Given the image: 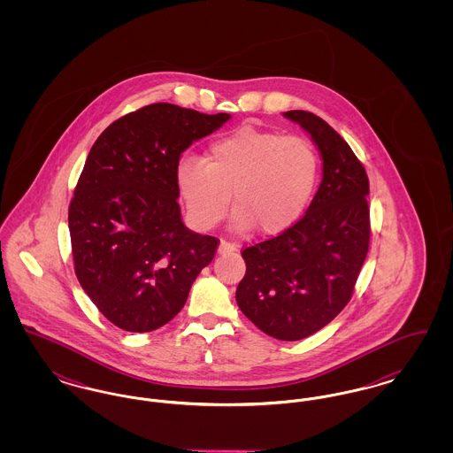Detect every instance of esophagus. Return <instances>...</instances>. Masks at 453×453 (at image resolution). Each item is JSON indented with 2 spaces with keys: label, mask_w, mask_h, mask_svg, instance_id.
I'll list each match as a JSON object with an SVG mask.
<instances>
[{
  "label": "esophagus",
  "mask_w": 453,
  "mask_h": 453,
  "mask_svg": "<svg viewBox=\"0 0 453 453\" xmlns=\"http://www.w3.org/2000/svg\"><path fill=\"white\" fill-rule=\"evenodd\" d=\"M236 250L237 244H234V242H229V241H220L217 253H219V255H227V253H233V251H236Z\"/></svg>",
  "instance_id": "obj_1"
}]
</instances>
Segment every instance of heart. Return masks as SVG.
<instances>
[{
    "mask_svg": "<svg viewBox=\"0 0 453 453\" xmlns=\"http://www.w3.org/2000/svg\"><path fill=\"white\" fill-rule=\"evenodd\" d=\"M319 180L316 148L296 135L241 127L211 142L205 159H185L176 172L190 219L214 227L236 207L234 226L261 236L290 229L305 212Z\"/></svg>",
    "mask_w": 453,
    "mask_h": 453,
    "instance_id": "1",
    "label": "heart"
}]
</instances>
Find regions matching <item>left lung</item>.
Returning a JSON list of instances; mask_svg holds the SVG:
<instances>
[{"mask_svg":"<svg viewBox=\"0 0 453 453\" xmlns=\"http://www.w3.org/2000/svg\"><path fill=\"white\" fill-rule=\"evenodd\" d=\"M323 159V180L307 212L290 229L242 251L246 275L236 301L263 333L303 340L331 323L351 299L366 258L370 209L365 168L321 117L290 110Z\"/></svg>","mask_w":453,"mask_h":453,"instance_id":"obj_1","label":"left lung"}]
</instances>
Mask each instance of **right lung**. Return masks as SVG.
Wrapping results in <instances>:
<instances>
[{
  "mask_svg": "<svg viewBox=\"0 0 453 453\" xmlns=\"http://www.w3.org/2000/svg\"><path fill=\"white\" fill-rule=\"evenodd\" d=\"M229 113L152 104L110 124L95 141L69 203L74 272L110 323L148 333L181 311L219 239L181 222V152Z\"/></svg>",
  "mask_w": 453,
  "mask_h": 453,
  "instance_id": "right-lung-1",
  "label": "right lung"
}]
</instances>
